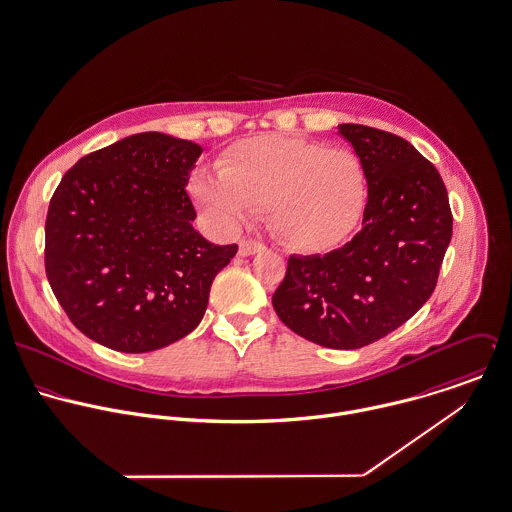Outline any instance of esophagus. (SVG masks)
<instances>
[{"label": "esophagus", "mask_w": 512, "mask_h": 512, "mask_svg": "<svg viewBox=\"0 0 512 512\" xmlns=\"http://www.w3.org/2000/svg\"><path fill=\"white\" fill-rule=\"evenodd\" d=\"M265 245L261 241H255V239H241L239 241V255L247 257V255H255L259 251H263Z\"/></svg>", "instance_id": "34e87169"}]
</instances>
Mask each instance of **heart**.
Segmentation results:
<instances>
[{
  "instance_id": "1",
  "label": "heart",
  "mask_w": 512,
  "mask_h": 512,
  "mask_svg": "<svg viewBox=\"0 0 512 512\" xmlns=\"http://www.w3.org/2000/svg\"><path fill=\"white\" fill-rule=\"evenodd\" d=\"M194 200L225 227L269 207L273 233L297 251H328L358 225L368 202L366 168L344 146L265 134L235 144L219 174L200 170Z\"/></svg>"
}]
</instances>
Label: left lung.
<instances>
[{
  "label": "left lung",
  "mask_w": 512,
  "mask_h": 512,
  "mask_svg": "<svg viewBox=\"0 0 512 512\" xmlns=\"http://www.w3.org/2000/svg\"><path fill=\"white\" fill-rule=\"evenodd\" d=\"M366 168L362 229L326 255H291L273 295L277 316L314 344L354 350L409 320L435 291L453 215L435 166L408 140L340 124Z\"/></svg>",
  "instance_id": "obj_1"
}]
</instances>
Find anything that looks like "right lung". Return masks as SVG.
<instances>
[{"label": "right lung", "mask_w": 512, "mask_h": 512, "mask_svg": "<svg viewBox=\"0 0 512 512\" xmlns=\"http://www.w3.org/2000/svg\"><path fill=\"white\" fill-rule=\"evenodd\" d=\"M202 146L140 132L81 158L45 221V273L69 320L110 350L140 354L190 334L237 245L192 227L186 192Z\"/></svg>", "instance_id": "right-lung-1"}]
</instances>
